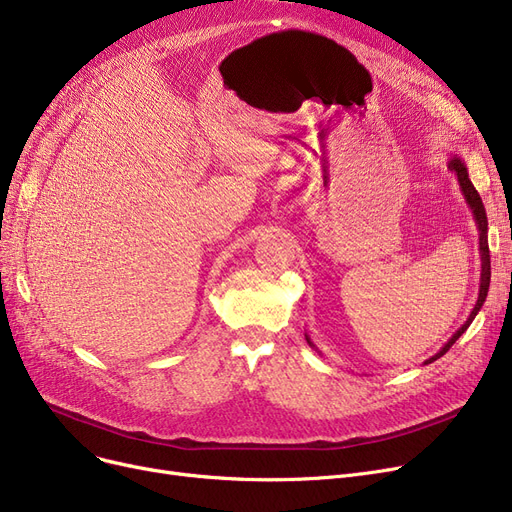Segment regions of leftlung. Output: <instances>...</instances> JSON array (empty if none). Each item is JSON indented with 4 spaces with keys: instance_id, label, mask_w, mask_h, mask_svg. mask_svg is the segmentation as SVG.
<instances>
[{
    "instance_id": "1",
    "label": "left lung",
    "mask_w": 512,
    "mask_h": 512,
    "mask_svg": "<svg viewBox=\"0 0 512 512\" xmlns=\"http://www.w3.org/2000/svg\"><path fill=\"white\" fill-rule=\"evenodd\" d=\"M448 168L450 170H454V174H456V178H459V184H461V191H463V195H465V201H467V205L471 207V213H473V220H475V224H477V230H479V257H481V278H479V294H477V303H475V307H473V311H471V315L467 317V321L465 324L456 330L454 334H452V338L440 348V351L434 355V357H429L425 363H434L436 359H440L442 355H446L448 351H450V346L459 340L465 332H467V328L471 326V321L475 319V315L479 313V309L483 307V303H486V297H488V290H490V276H492V272H490V247H488V215H486V207H483V203H481V197H479V193L475 191V186H473V182L469 180V172H467V166H465V161L461 159V157H456V155H452L450 157V161H448ZM305 338H307V342L311 344V346H315L313 342H311V338L305 334Z\"/></svg>"
}]
</instances>
